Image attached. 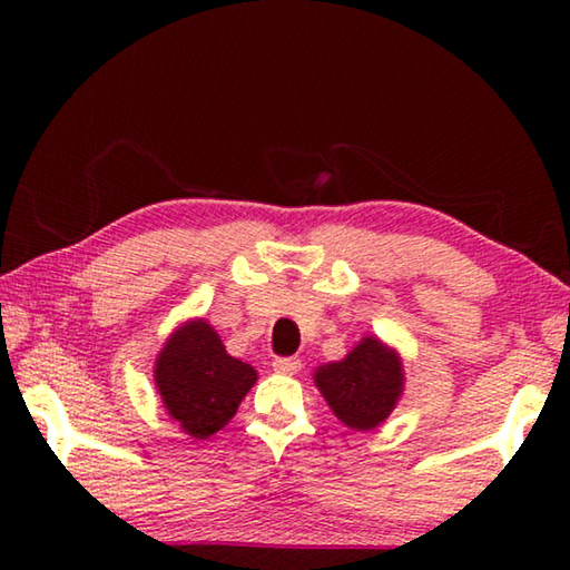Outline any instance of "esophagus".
<instances>
[{
    "label": "esophagus",
    "instance_id": "esophagus-1",
    "mask_svg": "<svg viewBox=\"0 0 570 570\" xmlns=\"http://www.w3.org/2000/svg\"><path fill=\"white\" fill-rule=\"evenodd\" d=\"M274 370L278 374H296L302 370V360L298 356H278V360H274Z\"/></svg>",
    "mask_w": 570,
    "mask_h": 570
}]
</instances>
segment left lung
<instances>
[{
	"label": "left lung",
	"instance_id": "obj_1",
	"mask_svg": "<svg viewBox=\"0 0 570 570\" xmlns=\"http://www.w3.org/2000/svg\"><path fill=\"white\" fill-rule=\"evenodd\" d=\"M314 382L346 428L370 432L390 417L402 397L404 372L397 352L377 336H364L342 362L320 366Z\"/></svg>",
	"mask_w": 570,
	"mask_h": 570
}]
</instances>
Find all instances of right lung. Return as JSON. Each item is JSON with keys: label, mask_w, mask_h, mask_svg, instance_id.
I'll use <instances>...</instances> for the list:
<instances>
[{"label": "right lung", "mask_w": 570, "mask_h": 570, "mask_svg": "<svg viewBox=\"0 0 570 570\" xmlns=\"http://www.w3.org/2000/svg\"><path fill=\"white\" fill-rule=\"evenodd\" d=\"M153 374L168 414L196 440L226 428L256 384L254 366L230 356L206 320L186 322L168 336Z\"/></svg>", "instance_id": "right-lung-1"}]
</instances>
